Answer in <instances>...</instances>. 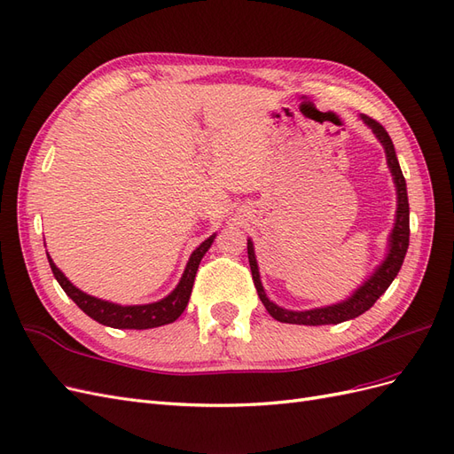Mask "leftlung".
Here are the masks:
<instances>
[{
  "label": "left lung",
  "instance_id": "obj_1",
  "mask_svg": "<svg viewBox=\"0 0 454 454\" xmlns=\"http://www.w3.org/2000/svg\"><path fill=\"white\" fill-rule=\"evenodd\" d=\"M362 121L365 125L373 130V134L379 138V142L384 147V153H387V162L388 168L392 172L394 184H395V195H397V210H395V222L394 229L390 232V240H388V254L384 257L382 263L375 269V272L356 290L348 299L340 301V303L335 305H327L320 309H310V310H287L278 305H274L272 301L267 297L263 284H261L259 278V269H257V259L254 252V242L248 240V261H250V269H252V278L255 284L257 295L261 299V303L265 305L269 314L274 320H278L282 324H299V325H325V324H340L356 318V316L364 314L371 307L375 305V301L388 290V286L392 280L397 277L400 272L403 259L409 248V200H407V185H405V177L402 174L400 162H397L395 157V149L390 140L388 132L384 130L380 122L375 119H371L367 115H362Z\"/></svg>",
  "mask_w": 454,
  "mask_h": 454
}]
</instances>
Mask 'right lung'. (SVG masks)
Instances as JSON below:
<instances>
[{"instance_id": "1", "label": "right lung", "mask_w": 454, "mask_h": 454, "mask_svg": "<svg viewBox=\"0 0 454 454\" xmlns=\"http://www.w3.org/2000/svg\"><path fill=\"white\" fill-rule=\"evenodd\" d=\"M214 239H215V235L206 239L199 246V248L191 254L187 265H185V270L182 274V280L177 282L174 292L164 299L155 301V303H149V305L122 307L117 303H109V301H104L98 297H92L85 292H81L79 287H75L70 280H67L64 277V272L57 265H54V261L51 259L49 254H47V259H49V265H51L54 278L59 280L66 295L70 297L87 316H90L92 320H96L102 325L115 327V329H151V327L172 324L180 318L182 312L185 310V307L189 303L191 290H193V282L197 277L200 259L204 257L206 252H208Z\"/></svg>"}]
</instances>
